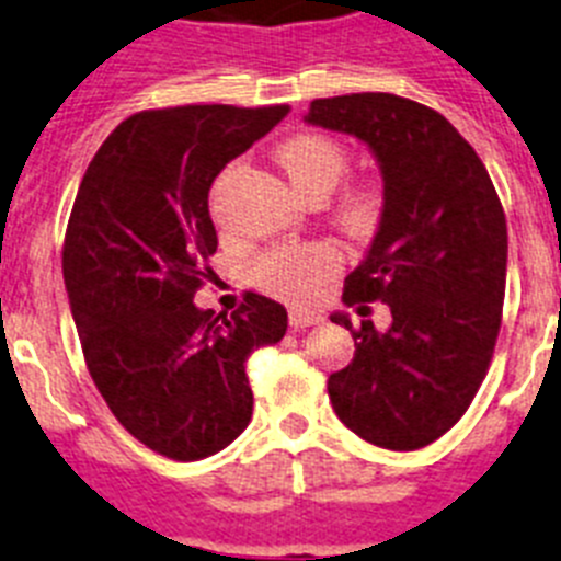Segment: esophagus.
<instances>
[{"mask_svg":"<svg viewBox=\"0 0 561 561\" xmlns=\"http://www.w3.org/2000/svg\"><path fill=\"white\" fill-rule=\"evenodd\" d=\"M289 323L295 325V329H309V325H320V323H323V317L317 314V311L291 309L289 311Z\"/></svg>","mask_w":561,"mask_h":561,"instance_id":"1","label":"esophagus"}]
</instances>
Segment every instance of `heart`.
Listing matches in <instances>:
<instances>
[{
    "label": "heart",
    "instance_id": "b5f03b06",
    "mask_svg": "<svg viewBox=\"0 0 561 561\" xmlns=\"http://www.w3.org/2000/svg\"><path fill=\"white\" fill-rule=\"evenodd\" d=\"M286 176L300 196H329L348 171V153L340 142L325 134H297L277 151ZM381 210V196L374 185H354L342 193L336 205V221L351 232H365L376 225ZM342 266V252L329 241H306V244H284L264 252L252 266V277L270 295L306 304L325 280Z\"/></svg>",
    "mask_w": 561,
    "mask_h": 561
}]
</instances>
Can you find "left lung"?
<instances>
[{
    "label": "left lung",
    "mask_w": 561,
    "mask_h": 561,
    "mask_svg": "<svg viewBox=\"0 0 561 561\" xmlns=\"http://www.w3.org/2000/svg\"><path fill=\"white\" fill-rule=\"evenodd\" d=\"M306 123L354 134L374 151L385 207L368 255L345 277L348 306L388 304L385 334L348 314L354 359L329 376L348 430L413 453L453 430L485 379L500 334L508 232L489 171L435 108L390 92L311 101Z\"/></svg>",
    "instance_id": "obj_1"
}]
</instances>
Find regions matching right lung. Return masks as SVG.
I'll return each mask as SVG.
<instances>
[{
  "label": "right lung",
  "instance_id": "1",
  "mask_svg": "<svg viewBox=\"0 0 561 561\" xmlns=\"http://www.w3.org/2000/svg\"><path fill=\"white\" fill-rule=\"evenodd\" d=\"M289 106L148 108L89 162L64 238V284L83 359L114 419L173 460L216 455L252 419L247 356L286 334L255 291L232 314L196 309L219 238L207 193Z\"/></svg>",
  "mask_w": 561,
  "mask_h": 561
}]
</instances>
